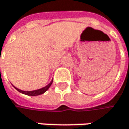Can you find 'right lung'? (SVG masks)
<instances>
[{
	"label": "right lung",
	"instance_id": "add662e5",
	"mask_svg": "<svg viewBox=\"0 0 129 129\" xmlns=\"http://www.w3.org/2000/svg\"><path fill=\"white\" fill-rule=\"evenodd\" d=\"M52 82H53V79H52V80H51V81L48 85H46L45 87H42V88H40V89H38V90H31V91H24V90H20V89H18V88H16V87H14V86H13V87H14L16 90H18V92H20L21 93H23V94L27 95L36 96V95H42V94H43L44 92H45L47 90H48V88L51 87V85Z\"/></svg>",
	"mask_w": 129,
	"mask_h": 129
}]
</instances>
